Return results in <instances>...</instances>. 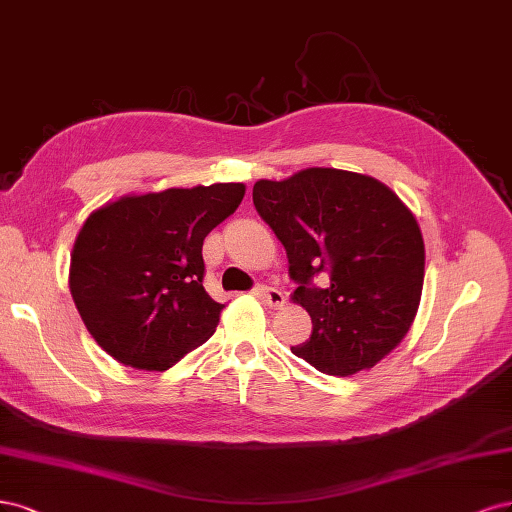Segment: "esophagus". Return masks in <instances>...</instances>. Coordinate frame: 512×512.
I'll list each match as a JSON object with an SVG mask.
<instances>
[{
    "label": "esophagus",
    "mask_w": 512,
    "mask_h": 512,
    "mask_svg": "<svg viewBox=\"0 0 512 512\" xmlns=\"http://www.w3.org/2000/svg\"><path fill=\"white\" fill-rule=\"evenodd\" d=\"M257 295H259V298H261L263 302H266L268 306H274V308L285 304V293L274 289V287H268V285L257 287Z\"/></svg>",
    "instance_id": "1"
}]
</instances>
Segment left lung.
<instances>
[{"label":"left lung","mask_w":512,"mask_h":512,"mask_svg":"<svg viewBox=\"0 0 512 512\" xmlns=\"http://www.w3.org/2000/svg\"><path fill=\"white\" fill-rule=\"evenodd\" d=\"M253 204L289 259L312 334L291 353L323 374L372 368L415 321L425 276L419 223L381 180L336 168L261 178ZM319 273L326 285L311 283Z\"/></svg>","instance_id":"left-lung-1"}]
</instances>
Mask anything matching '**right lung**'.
I'll list each match as a JSON object with an SVG mask.
<instances>
[{
  "label": "right lung",
  "mask_w": 512,
  "mask_h": 512,
  "mask_svg": "<svg viewBox=\"0 0 512 512\" xmlns=\"http://www.w3.org/2000/svg\"><path fill=\"white\" fill-rule=\"evenodd\" d=\"M244 191L214 183L123 195L89 214L70 291L93 340L119 364L163 372L214 334L225 304L202 285V246Z\"/></svg>",
  "instance_id": "1"
}]
</instances>
